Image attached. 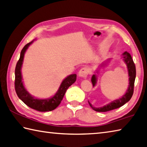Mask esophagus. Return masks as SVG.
Returning a JSON list of instances; mask_svg holds the SVG:
<instances>
[{
  "label": "esophagus",
  "mask_w": 147,
  "mask_h": 147,
  "mask_svg": "<svg viewBox=\"0 0 147 147\" xmlns=\"http://www.w3.org/2000/svg\"><path fill=\"white\" fill-rule=\"evenodd\" d=\"M88 74H89V69L86 67L82 68L79 71V76L84 78H86Z\"/></svg>",
  "instance_id": "1"
}]
</instances>
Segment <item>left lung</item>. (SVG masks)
Masks as SVG:
<instances>
[{
  "instance_id": "obj_1",
  "label": "left lung",
  "mask_w": 147,
  "mask_h": 147,
  "mask_svg": "<svg viewBox=\"0 0 147 147\" xmlns=\"http://www.w3.org/2000/svg\"><path fill=\"white\" fill-rule=\"evenodd\" d=\"M123 57L124 59V61L125 62L126 65L127 66V69H128V73H129V88L127 89L126 93L122 97L119 98L118 100H116L110 104H107L106 106H104L102 107H93L91 103L89 102V104L90 107L92 109L97 112H107L113 109H117V108L120 107L121 106H123L124 104L127 103L131 100L132 95L134 93V81L136 78V66L135 64L132 59V57L129 52H125L123 54ZM91 82H92L93 86H95L96 83V75L94 74L91 77Z\"/></svg>"
}]
</instances>
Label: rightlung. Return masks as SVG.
<instances>
[{
	"instance_id": "1",
	"label": "right lung",
	"mask_w": 147,
	"mask_h": 147,
	"mask_svg": "<svg viewBox=\"0 0 147 147\" xmlns=\"http://www.w3.org/2000/svg\"><path fill=\"white\" fill-rule=\"evenodd\" d=\"M33 42V41L29 43L26 44L24 47L22 49L20 59L16 63L15 68V88L16 93L18 96L22 101L26 104L27 106L32 108V109L36 110L40 112L51 111L56 109V108L60 104L65 94L66 93L69 86L74 84L76 82L77 75L71 74L68 76L66 78L63 80L61 84L60 85L59 90L57 93L55 94L54 96L48 99H38L33 97L27 92L22 82V77L21 74V68L22 63H23L24 54L26 50L28 49L29 46Z\"/></svg>"
}]
</instances>
